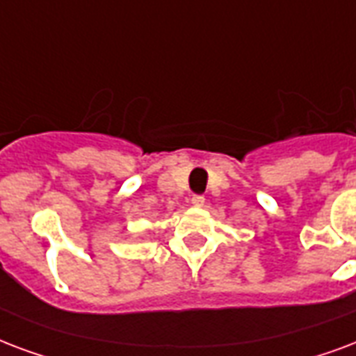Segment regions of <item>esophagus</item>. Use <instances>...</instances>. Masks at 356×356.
Masks as SVG:
<instances>
[{
	"instance_id": "1",
	"label": "esophagus",
	"mask_w": 356,
	"mask_h": 356,
	"mask_svg": "<svg viewBox=\"0 0 356 356\" xmlns=\"http://www.w3.org/2000/svg\"><path fill=\"white\" fill-rule=\"evenodd\" d=\"M190 202H192V205H194V207H203V203H205V197H203V196H192V200H190Z\"/></svg>"
}]
</instances>
